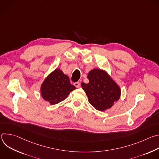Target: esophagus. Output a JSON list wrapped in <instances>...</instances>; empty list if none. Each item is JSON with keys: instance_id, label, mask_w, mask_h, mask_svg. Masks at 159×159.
Instances as JSON below:
<instances>
[{"instance_id": "esophagus-1", "label": "esophagus", "mask_w": 159, "mask_h": 159, "mask_svg": "<svg viewBox=\"0 0 159 159\" xmlns=\"http://www.w3.org/2000/svg\"><path fill=\"white\" fill-rule=\"evenodd\" d=\"M74 85L76 87H80V83L79 82H75L74 84Z\"/></svg>"}]
</instances>
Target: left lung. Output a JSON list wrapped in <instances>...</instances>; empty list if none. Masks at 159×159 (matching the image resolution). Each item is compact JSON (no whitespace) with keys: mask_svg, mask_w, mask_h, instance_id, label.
Segmentation results:
<instances>
[{"mask_svg":"<svg viewBox=\"0 0 159 159\" xmlns=\"http://www.w3.org/2000/svg\"><path fill=\"white\" fill-rule=\"evenodd\" d=\"M87 78L89 82H82L81 85L89 103L94 108L105 111L118 101L121 94L120 88L105 71L95 69L89 73Z\"/></svg>","mask_w":159,"mask_h":159,"instance_id":"obj_1","label":"left lung"}]
</instances>
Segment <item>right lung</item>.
I'll return each mask as SVG.
<instances>
[{"label": "right lung", "instance_id": "obj_1", "mask_svg": "<svg viewBox=\"0 0 159 159\" xmlns=\"http://www.w3.org/2000/svg\"><path fill=\"white\" fill-rule=\"evenodd\" d=\"M75 89L70 84L69 77L60 69H56L44 80L41 87V93L45 101L54 105L66 99Z\"/></svg>", "mask_w": 159, "mask_h": 159}]
</instances>
